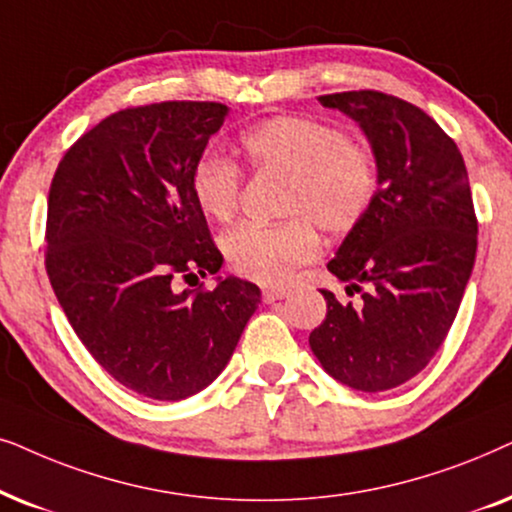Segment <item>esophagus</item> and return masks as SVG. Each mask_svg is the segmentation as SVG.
<instances>
[{
    "label": "esophagus",
    "instance_id": "1",
    "mask_svg": "<svg viewBox=\"0 0 512 512\" xmlns=\"http://www.w3.org/2000/svg\"><path fill=\"white\" fill-rule=\"evenodd\" d=\"M262 297H264V302L271 304V302H276V299L290 297V288H264Z\"/></svg>",
    "mask_w": 512,
    "mask_h": 512
}]
</instances>
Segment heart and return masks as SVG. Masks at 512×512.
Listing matches in <instances>:
<instances>
[{"instance_id":"obj_1","label":"heart","mask_w":512,"mask_h":512,"mask_svg":"<svg viewBox=\"0 0 512 512\" xmlns=\"http://www.w3.org/2000/svg\"><path fill=\"white\" fill-rule=\"evenodd\" d=\"M241 152L257 173L285 175L278 224H241L222 238V252L238 276L281 285L320 252L318 229L346 234L370 213L381 187L372 145L344 128L311 117H271L241 135ZM243 173L236 161L206 154L192 170L196 206L217 222L234 220Z\"/></svg>"}]
</instances>
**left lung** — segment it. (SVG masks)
<instances>
[{
    "instance_id": "left-lung-1",
    "label": "left lung",
    "mask_w": 512,
    "mask_h": 512,
    "mask_svg": "<svg viewBox=\"0 0 512 512\" xmlns=\"http://www.w3.org/2000/svg\"><path fill=\"white\" fill-rule=\"evenodd\" d=\"M358 121L381 166L374 206L327 269L360 292L309 335L325 372L356 391H388L424 370L459 311L478 250V217L456 142L412 102L381 91L320 95ZM368 290L363 291L362 285Z\"/></svg>"
}]
</instances>
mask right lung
<instances>
[{
	"mask_svg": "<svg viewBox=\"0 0 512 512\" xmlns=\"http://www.w3.org/2000/svg\"><path fill=\"white\" fill-rule=\"evenodd\" d=\"M222 102L126 107L81 135L58 163L46 213V274L81 344L119 384L182 400L217 379L260 288L224 278L192 170L227 117Z\"/></svg>",
	"mask_w": 512,
	"mask_h": 512,
	"instance_id": "obj_1",
	"label": "right lung"
}]
</instances>
